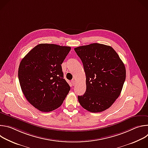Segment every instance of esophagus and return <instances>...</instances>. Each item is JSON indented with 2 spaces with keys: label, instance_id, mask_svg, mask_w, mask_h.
<instances>
[{
  "label": "esophagus",
  "instance_id": "esophagus-1",
  "mask_svg": "<svg viewBox=\"0 0 148 148\" xmlns=\"http://www.w3.org/2000/svg\"><path fill=\"white\" fill-rule=\"evenodd\" d=\"M72 51H73V50H72Z\"/></svg>",
  "mask_w": 148,
  "mask_h": 148
}]
</instances>
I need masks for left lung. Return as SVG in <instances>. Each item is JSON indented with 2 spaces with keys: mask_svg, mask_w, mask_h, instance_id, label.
<instances>
[{
  "mask_svg": "<svg viewBox=\"0 0 148 148\" xmlns=\"http://www.w3.org/2000/svg\"><path fill=\"white\" fill-rule=\"evenodd\" d=\"M71 47L40 44L21 61L18 77L29 102L42 112H50L62 105L70 90L61 64Z\"/></svg>",
  "mask_w": 148,
  "mask_h": 148,
  "instance_id": "obj_1",
  "label": "left lung"
}]
</instances>
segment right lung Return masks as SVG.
<instances>
[{
  "mask_svg": "<svg viewBox=\"0 0 148 148\" xmlns=\"http://www.w3.org/2000/svg\"><path fill=\"white\" fill-rule=\"evenodd\" d=\"M86 77V91L78 96L86 110L99 112L110 108L119 96L126 78L124 64L110 46L93 43L74 49Z\"/></svg>",
  "mask_w": 148,
  "mask_h": 148,
  "instance_id": "obj_1",
  "label": "right lung"
}]
</instances>
